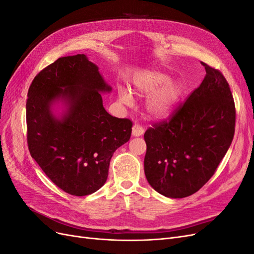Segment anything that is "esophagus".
Returning a JSON list of instances; mask_svg holds the SVG:
<instances>
[{"mask_svg":"<svg viewBox=\"0 0 254 254\" xmlns=\"http://www.w3.org/2000/svg\"><path fill=\"white\" fill-rule=\"evenodd\" d=\"M144 133V128L140 124H134L132 127V135L133 136H140Z\"/></svg>","mask_w":254,"mask_h":254,"instance_id":"34e87169","label":"esophagus"}]
</instances>
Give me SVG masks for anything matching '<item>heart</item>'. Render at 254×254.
I'll use <instances>...</instances> for the list:
<instances>
[{
	"label": "heart",
	"instance_id": "heart-1",
	"mask_svg": "<svg viewBox=\"0 0 254 254\" xmlns=\"http://www.w3.org/2000/svg\"><path fill=\"white\" fill-rule=\"evenodd\" d=\"M134 91L143 96L151 95L156 91L157 93L152 95L147 103V111L153 118H164L173 111L179 102L182 87L178 82H171V77L168 75L152 72L135 79ZM120 101L128 105L131 103V96L126 91H122Z\"/></svg>",
	"mask_w": 254,
	"mask_h": 254
}]
</instances>
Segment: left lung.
Wrapping results in <instances>:
<instances>
[{
  "mask_svg": "<svg viewBox=\"0 0 254 254\" xmlns=\"http://www.w3.org/2000/svg\"><path fill=\"white\" fill-rule=\"evenodd\" d=\"M202 82L165 120L144 134L146 179L170 198L193 195L211 179L232 143L235 105L230 86L217 68L201 63Z\"/></svg>",
  "mask_w": 254,
  "mask_h": 254,
  "instance_id": "left-lung-1",
  "label": "left lung"
}]
</instances>
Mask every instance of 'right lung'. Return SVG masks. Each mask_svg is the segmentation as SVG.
<instances>
[{
	"mask_svg": "<svg viewBox=\"0 0 254 254\" xmlns=\"http://www.w3.org/2000/svg\"><path fill=\"white\" fill-rule=\"evenodd\" d=\"M109 91L98 67L84 54L58 58L36 75L28 89L30 156L67 194L86 196L101 189L113 152L131 135V121L105 110L99 92ZM60 97L69 110L63 120H56L50 105Z\"/></svg>",
	"mask_w": 254,
	"mask_h": 254,
	"instance_id": "obj_1",
	"label": "right lung"
}]
</instances>
